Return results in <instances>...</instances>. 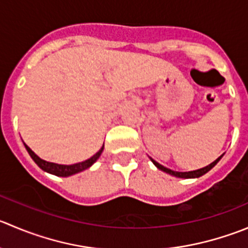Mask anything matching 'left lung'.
<instances>
[{
	"label": "left lung",
	"instance_id": "obj_1",
	"mask_svg": "<svg viewBox=\"0 0 248 248\" xmlns=\"http://www.w3.org/2000/svg\"><path fill=\"white\" fill-rule=\"evenodd\" d=\"M223 155H224V154H223ZM223 155H220L219 157L217 158V160L213 161L212 163H210V165L206 166V167L200 168V170H189V172H177V170H170V168L165 167V166L160 165V163H158V162H156V161H155V160H153V158H151V157H150V160L153 161V163H154V165L156 166V167L158 168V170H163V172L168 173V174L173 175V177H177V178H184V179H188V178H199V177H201V175L206 174V173H207L208 170H212V168L215 167V166L217 165L218 162H219V160H220V158L223 157Z\"/></svg>",
	"mask_w": 248,
	"mask_h": 248
}]
</instances>
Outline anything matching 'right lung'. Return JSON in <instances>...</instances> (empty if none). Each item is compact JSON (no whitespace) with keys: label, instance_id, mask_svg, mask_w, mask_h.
Wrapping results in <instances>:
<instances>
[{"label":"right lung","instance_id":"add662e5","mask_svg":"<svg viewBox=\"0 0 248 248\" xmlns=\"http://www.w3.org/2000/svg\"><path fill=\"white\" fill-rule=\"evenodd\" d=\"M24 145H25V149L28 150L29 155L31 156V158L35 161L36 165H37L41 170H43L47 173H50V174L58 175V177H70V175L76 174V173H80L82 172V170H87V168H90L91 166H92L93 163L100 157L103 150H104V145H103L102 148H100V150L98 151L95 155H93L92 157L88 158V160L82 161V162H78V163H74V165H59V163L48 162V161L42 160V158L38 157V156L36 155V154L33 153V151L31 150L25 143H24Z\"/></svg>","mask_w":248,"mask_h":248}]
</instances>
